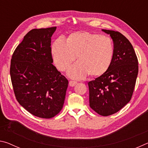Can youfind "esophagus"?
I'll return each mask as SVG.
<instances>
[{"mask_svg":"<svg viewBox=\"0 0 148 148\" xmlns=\"http://www.w3.org/2000/svg\"><path fill=\"white\" fill-rule=\"evenodd\" d=\"M76 82H74V81H70L69 82V86L71 87H74L76 85Z\"/></svg>","mask_w":148,"mask_h":148,"instance_id":"34e87169","label":"esophagus"}]
</instances>
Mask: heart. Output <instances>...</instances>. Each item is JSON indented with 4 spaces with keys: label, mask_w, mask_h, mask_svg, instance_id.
I'll return each instance as SVG.
<instances>
[{
    "label": "heart",
    "mask_w": 148,
    "mask_h": 148,
    "mask_svg": "<svg viewBox=\"0 0 148 148\" xmlns=\"http://www.w3.org/2000/svg\"><path fill=\"white\" fill-rule=\"evenodd\" d=\"M114 53V44L109 37L89 32H73L66 42L59 38L51 46L52 58L60 71H66L76 56L77 62L67 72L73 79L84 78L87 74L103 75L111 66Z\"/></svg>",
    "instance_id": "heart-1"
}]
</instances>
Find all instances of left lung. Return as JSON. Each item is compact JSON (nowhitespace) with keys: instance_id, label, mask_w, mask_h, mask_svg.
I'll list each match as a JSON object with an SVG mask.
<instances>
[{"instance_id":"1","label":"left lung","mask_w":148,"mask_h":148,"mask_svg":"<svg viewBox=\"0 0 148 148\" xmlns=\"http://www.w3.org/2000/svg\"><path fill=\"white\" fill-rule=\"evenodd\" d=\"M114 42V53L106 73L88 83L89 106L103 116L119 111L131 101L138 72V62L133 47L117 31L102 29Z\"/></svg>"}]
</instances>
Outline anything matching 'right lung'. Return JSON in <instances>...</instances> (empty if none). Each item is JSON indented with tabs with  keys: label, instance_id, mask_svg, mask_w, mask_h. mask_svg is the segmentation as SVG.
<instances>
[{
	"label": "right lung",
	"instance_id": "right-lung-1",
	"mask_svg": "<svg viewBox=\"0 0 148 148\" xmlns=\"http://www.w3.org/2000/svg\"><path fill=\"white\" fill-rule=\"evenodd\" d=\"M56 27L30 31L11 59L15 96L29 113L49 119L63 106L69 82L53 65L51 38Z\"/></svg>",
	"mask_w": 148,
	"mask_h": 148
}]
</instances>
